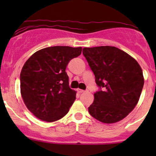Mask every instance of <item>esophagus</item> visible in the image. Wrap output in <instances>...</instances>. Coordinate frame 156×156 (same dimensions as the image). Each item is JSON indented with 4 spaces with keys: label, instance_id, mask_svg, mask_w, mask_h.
<instances>
[{
    "label": "esophagus",
    "instance_id": "34e87169",
    "mask_svg": "<svg viewBox=\"0 0 156 156\" xmlns=\"http://www.w3.org/2000/svg\"><path fill=\"white\" fill-rule=\"evenodd\" d=\"M87 90H81V89H78V92L80 93V94H81V93H84V92H87Z\"/></svg>",
    "mask_w": 156,
    "mask_h": 156
}]
</instances>
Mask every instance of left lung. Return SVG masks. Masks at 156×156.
I'll return each instance as SVG.
<instances>
[{"mask_svg":"<svg viewBox=\"0 0 156 156\" xmlns=\"http://www.w3.org/2000/svg\"><path fill=\"white\" fill-rule=\"evenodd\" d=\"M83 54L97 85L88 107L91 116L105 124L122 120L135 108L144 84L143 70L136 59L112 46L84 48Z\"/></svg>","mask_w":156,"mask_h":156,"instance_id":"left-lung-1","label":"left lung"}]
</instances>
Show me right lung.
I'll use <instances>...</instances> for the list:
<instances>
[{
	"mask_svg": "<svg viewBox=\"0 0 156 156\" xmlns=\"http://www.w3.org/2000/svg\"><path fill=\"white\" fill-rule=\"evenodd\" d=\"M81 50V47H49L35 52L24 64L20 92L25 105L36 118L53 122L68 113L76 91L69 87L66 69Z\"/></svg>",
	"mask_w": 156,
	"mask_h": 156,
	"instance_id": "right-lung-1",
	"label": "right lung"
}]
</instances>
